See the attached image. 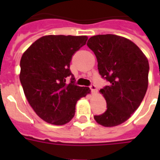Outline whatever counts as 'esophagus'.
I'll list each match as a JSON object with an SVG mask.
<instances>
[{"label":"esophagus","mask_w":160,"mask_h":160,"mask_svg":"<svg viewBox=\"0 0 160 160\" xmlns=\"http://www.w3.org/2000/svg\"><path fill=\"white\" fill-rule=\"evenodd\" d=\"M90 90H91V92L93 93V94H95L96 91H97V88H96V86H95V85H91L90 86Z\"/></svg>","instance_id":"obj_1"}]
</instances>
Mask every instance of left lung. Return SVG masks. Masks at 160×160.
<instances>
[{
	"instance_id": "1",
	"label": "left lung",
	"mask_w": 160,
	"mask_h": 160,
	"mask_svg": "<svg viewBox=\"0 0 160 160\" xmlns=\"http://www.w3.org/2000/svg\"><path fill=\"white\" fill-rule=\"evenodd\" d=\"M87 46L96 56L100 75L109 82L100 90L106 111L94 118L102 126H117L130 118L146 94L149 61L133 41L123 36H94Z\"/></svg>"
}]
</instances>
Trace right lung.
I'll use <instances>...</instances> for the list:
<instances>
[{
  "label": "right lung",
  "instance_id": "obj_1",
  "mask_svg": "<svg viewBox=\"0 0 160 160\" xmlns=\"http://www.w3.org/2000/svg\"><path fill=\"white\" fill-rule=\"evenodd\" d=\"M87 40L86 36H42L21 56L20 80L25 95L36 114L49 124L70 122L76 102L90 93V88L74 84L70 70L72 55Z\"/></svg>",
  "mask_w": 160,
  "mask_h": 160
}]
</instances>
